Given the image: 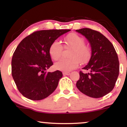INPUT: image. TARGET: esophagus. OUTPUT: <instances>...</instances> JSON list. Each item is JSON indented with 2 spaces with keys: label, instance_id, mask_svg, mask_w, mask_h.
<instances>
[{
  "label": "esophagus",
  "instance_id": "1",
  "mask_svg": "<svg viewBox=\"0 0 127 127\" xmlns=\"http://www.w3.org/2000/svg\"><path fill=\"white\" fill-rule=\"evenodd\" d=\"M70 74V73L68 72H63V75H69Z\"/></svg>",
  "mask_w": 127,
  "mask_h": 127
}]
</instances>
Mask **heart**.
Masks as SVG:
<instances>
[{
	"mask_svg": "<svg viewBox=\"0 0 127 127\" xmlns=\"http://www.w3.org/2000/svg\"><path fill=\"white\" fill-rule=\"evenodd\" d=\"M64 48H71L69 59H62L55 64L56 69L63 72L70 71L78 67L80 63H85L91 57V49L85 44V40L76 33H70L64 39ZM63 46L57 40H55L49 48V54L54 60H58L62 56Z\"/></svg>",
	"mask_w": 127,
	"mask_h": 127,
	"instance_id": "obj_1",
	"label": "heart"
}]
</instances>
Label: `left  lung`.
<instances>
[{
	"mask_svg": "<svg viewBox=\"0 0 127 127\" xmlns=\"http://www.w3.org/2000/svg\"><path fill=\"white\" fill-rule=\"evenodd\" d=\"M88 40L91 56L80 71L76 87L81 93L93 98L106 95L114 88L119 73V62L112 43L101 33L91 29L76 30Z\"/></svg>",
	"mask_w": 127,
	"mask_h": 127,
	"instance_id": "obj_1",
	"label": "left lung"
}]
</instances>
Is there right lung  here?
I'll list each match as a JSON object with an SVG mask.
<instances>
[{"mask_svg": "<svg viewBox=\"0 0 127 127\" xmlns=\"http://www.w3.org/2000/svg\"><path fill=\"white\" fill-rule=\"evenodd\" d=\"M66 30H39L21 40L13 54L12 76L18 91L32 100L48 97L57 87L63 76L60 70L46 72L53 64L49 48Z\"/></svg>", "mask_w": 127, "mask_h": 127, "instance_id": "right-lung-1", "label": "right lung"}]
</instances>
